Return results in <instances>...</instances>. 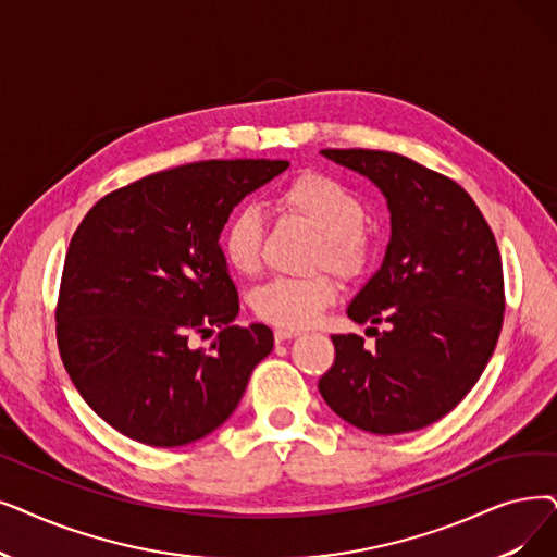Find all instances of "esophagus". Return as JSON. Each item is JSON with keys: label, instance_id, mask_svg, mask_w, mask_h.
Wrapping results in <instances>:
<instances>
[{"label": "esophagus", "instance_id": "34e87169", "mask_svg": "<svg viewBox=\"0 0 557 557\" xmlns=\"http://www.w3.org/2000/svg\"><path fill=\"white\" fill-rule=\"evenodd\" d=\"M294 336H298L296 330H286V327H277V330H275V342H277V344L286 342V338H294Z\"/></svg>", "mask_w": 557, "mask_h": 557}]
</instances>
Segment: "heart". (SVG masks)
I'll return each mask as SVG.
<instances>
[{"label": "heart", "instance_id": "b5f03b06", "mask_svg": "<svg viewBox=\"0 0 557 557\" xmlns=\"http://www.w3.org/2000/svg\"><path fill=\"white\" fill-rule=\"evenodd\" d=\"M277 205L294 213L321 234L317 263L344 277L367 271L373 257V244L364 232L367 209L355 193L338 180L321 173H305L286 184L277 196ZM263 221L257 207L246 205L227 221L221 250L230 269L240 275H252L261 259ZM336 298V286L330 275L317 273L307 277H273L250 298L257 317L265 323L300 330L311 325Z\"/></svg>", "mask_w": 557, "mask_h": 557}]
</instances>
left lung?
Masks as SVG:
<instances>
[{
  "label": "left lung",
  "mask_w": 557,
  "mask_h": 557,
  "mask_svg": "<svg viewBox=\"0 0 557 557\" xmlns=\"http://www.w3.org/2000/svg\"><path fill=\"white\" fill-rule=\"evenodd\" d=\"M369 177L386 198L392 238L382 265L348 305L355 323H389L375 348L334 334L319 380L332 412L373 434L446 417L485 371L503 327L496 238L469 193L430 168L380 150H321Z\"/></svg>",
  "instance_id": "8db88e82"
}]
</instances>
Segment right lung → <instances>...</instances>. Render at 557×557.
I'll use <instances>...</instances> for the list:
<instances>
[{
	"label": "right lung",
	"instance_id": "1",
	"mask_svg": "<svg viewBox=\"0 0 557 557\" xmlns=\"http://www.w3.org/2000/svg\"><path fill=\"white\" fill-rule=\"evenodd\" d=\"M288 161H198L104 196L72 234L57 305L63 367L95 414L125 437L175 448L223 425L259 361L261 323L232 325L238 294L221 232ZM222 332L209 354L193 331Z\"/></svg>",
	"mask_w": 557,
	"mask_h": 557
}]
</instances>
